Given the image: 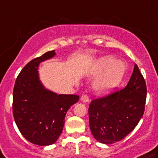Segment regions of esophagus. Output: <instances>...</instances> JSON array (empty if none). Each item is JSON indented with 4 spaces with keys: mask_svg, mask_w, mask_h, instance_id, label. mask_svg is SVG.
Masks as SVG:
<instances>
[{
    "mask_svg": "<svg viewBox=\"0 0 158 158\" xmlns=\"http://www.w3.org/2000/svg\"><path fill=\"white\" fill-rule=\"evenodd\" d=\"M80 100L81 102L86 103V102H89V97H88L87 95H82V96L80 98Z\"/></svg>",
    "mask_w": 158,
    "mask_h": 158,
    "instance_id": "obj_1",
    "label": "esophagus"
}]
</instances>
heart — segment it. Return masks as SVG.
Listing matches in <instances>:
<instances>
[{
	"label": "heart",
	"instance_id": "b5f03b06",
	"mask_svg": "<svg viewBox=\"0 0 158 158\" xmlns=\"http://www.w3.org/2000/svg\"><path fill=\"white\" fill-rule=\"evenodd\" d=\"M127 72L123 61L106 56L95 60L90 67L89 75L98 76L93 82V89L100 96L107 95L120 86Z\"/></svg>",
	"mask_w": 158,
	"mask_h": 158
}]
</instances>
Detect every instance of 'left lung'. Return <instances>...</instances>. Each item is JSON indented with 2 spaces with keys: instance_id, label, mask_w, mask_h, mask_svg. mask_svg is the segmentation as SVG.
I'll use <instances>...</instances> for the list:
<instances>
[{
  "instance_id": "1",
  "label": "left lung",
  "mask_w": 158,
  "mask_h": 158,
  "mask_svg": "<svg viewBox=\"0 0 158 158\" xmlns=\"http://www.w3.org/2000/svg\"><path fill=\"white\" fill-rule=\"evenodd\" d=\"M146 99V82L135 64L124 89L93 100L89 105V128L94 139L101 143L113 144L126 137L141 120Z\"/></svg>"
}]
</instances>
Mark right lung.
<instances>
[{
	"label": "right lung",
	"instance_id": "add662e5",
	"mask_svg": "<svg viewBox=\"0 0 158 158\" xmlns=\"http://www.w3.org/2000/svg\"><path fill=\"white\" fill-rule=\"evenodd\" d=\"M55 56V50L49 51L30 61L19 74L13 89L12 109L17 127L30 143L42 146L56 143L67 112L79 98L52 92L40 80L39 64Z\"/></svg>",
	"mask_w": 158,
	"mask_h": 158
}]
</instances>
